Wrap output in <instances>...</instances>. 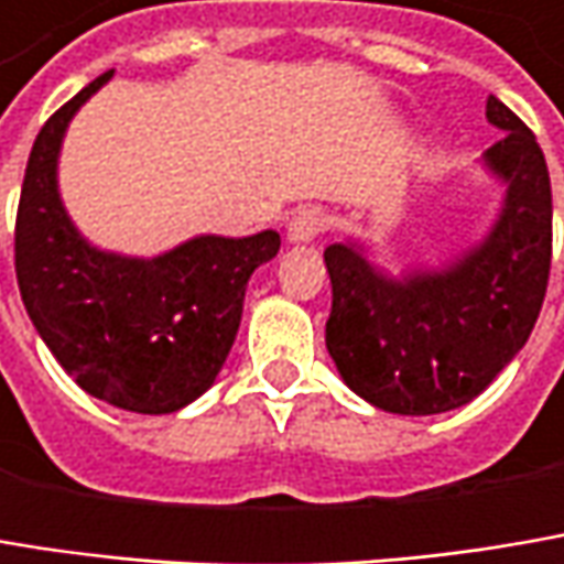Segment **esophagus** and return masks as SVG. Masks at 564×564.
Segmentation results:
<instances>
[{
	"label": "esophagus",
	"mask_w": 564,
	"mask_h": 564,
	"mask_svg": "<svg viewBox=\"0 0 564 564\" xmlns=\"http://www.w3.org/2000/svg\"><path fill=\"white\" fill-rule=\"evenodd\" d=\"M324 227H327L324 212L304 205V208H299V212L292 215V221H289V240H292V243H311L314 237L324 234Z\"/></svg>",
	"instance_id": "34e87169"
}]
</instances>
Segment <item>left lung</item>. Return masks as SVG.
I'll return each instance as SVG.
<instances>
[{
    "label": "left lung",
    "mask_w": 564,
    "mask_h": 564,
    "mask_svg": "<svg viewBox=\"0 0 564 564\" xmlns=\"http://www.w3.org/2000/svg\"><path fill=\"white\" fill-rule=\"evenodd\" d=\"M503 131L481 166L503 185L488 234L443 265L388 275L359 240L330 243L327 352L340 379L388 414H446L478 398L530 340L552 262V185L533 131L488 96Z\"/></svg>",
    "instance_id": "obj_1"
}]
</instances>
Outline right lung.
<instances>
[{
	"instance_id": "obj_1",
	"label": "right lung",
	"mask_w": 564,
	"mask_h": 564,
	"mask_svg": "<svg viewBox=\"0 0 564 564\" xmlns=\"http://www.w3.org/2000/svg\"><path fill=\"white\" fill-rule=\"evenodd\" d=\"M115 69L47 118L31 147L15 221L21 302L63 372L121 411L173 414L202 398L234 346L250 275L279 234H198L160 257L93 247L66 215L57 163L73 115Z\"/></svg>"
}]
</instances>
